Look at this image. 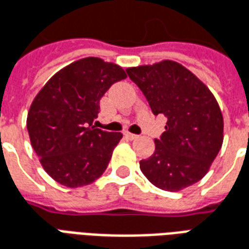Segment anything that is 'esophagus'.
Returning a JSON list of instances; mask_svg holds the SVG:
<instances>
[{"label":"esophagus","instance_id":"esophagus-1","mask_svg":"<svg viewBox=\"0 0 249 249\" xmlns=\"http://www.w3.org/2000/svg\"><path fill=\"white\" fill-rule=\"evenodd\" d=\"M124 136L128 139V140H136V139L139 137L137 135H133V133H129V132H125Z\"/></svg>","mask_w":249,"mask_h":249}]
</instances>
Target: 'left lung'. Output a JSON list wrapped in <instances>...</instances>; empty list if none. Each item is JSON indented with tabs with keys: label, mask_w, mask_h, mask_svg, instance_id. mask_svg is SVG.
Listing matches in <instances>:
<instances>
[{
	"label": "left lung",
	"mask_w": 249,
	"mask_h": 249,
	"mask_svg": "<svg viewBox=\"0 0 249 249\" xmlns=\"http://www.w3.org/2000/svg\"><path fill=\"white\" fill-rule=\"evenodd\" d=\"M153 114L167 117L165 132L140 169L155 187L178 192L207 175L223 145L224 121L216 98L201 80L171 60L128 68Z\"/></svg>",
	"instance_id": "left-lung-1"
}]
</instances>
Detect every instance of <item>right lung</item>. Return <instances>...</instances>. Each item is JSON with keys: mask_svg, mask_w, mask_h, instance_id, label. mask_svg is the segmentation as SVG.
<instances>
[{"mask_svg": "<svg viewBox=\"0 0 249 249\" xmlns=\"http://www.w3.org/2000/svg\"><path fill=\"white\" fill-rule=\"evenodd\" d=\"M124 78L121 66L87 57L62 68L37 93L26 128L41 165L57 183L84 187L105 172L123 135L98 129L93 120L105 92Z\"/></svg>", "mask_w": 249, "mask_h": 249, "instance_id": "add662e5", "label": "right lung"}]
</instances>
